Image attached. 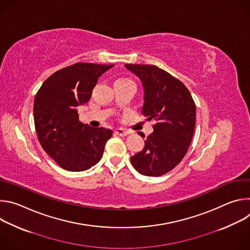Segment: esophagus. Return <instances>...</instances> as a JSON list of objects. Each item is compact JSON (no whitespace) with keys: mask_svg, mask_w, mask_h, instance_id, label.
Returning <instances> with one entry per match:
<instances>
[{"mask_svg":"<svg viewBox=\"0 0 250 250\" xmlns=\"http://www.w3.org/2000/svg\"><path fill=\"white\" fill-rule=\"evenodd\" d=\"M116 133H117L118 135H120V136H126V135H128L130 132H129L128 130H126V129H124V128H118V129L116 130Z\"/></svg>","mask_w":250,"mask_h":250,"instance_id":"1","label":"esophagus"}]
</instances>
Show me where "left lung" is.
<instances>
[{"label": "left lung", "mask_w": 250, "mask_h": 250, "mask_svg": "<svg viewBox=\"0 0 250 250\" xmlns=\"http://www.w3.org/2000/svg\"><path fill=\"white\" fill-rule=\"evenodd\" d=\"M125 67L144 88L141 114L156 122L145 148L130 157L131 164L142 175L161 176L179 164L188 150L195 130L196 104L186 86L166 71L154 65Z\"/></svg>", "instance_id": "left-lung-1"}]
</instances>
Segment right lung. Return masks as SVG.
I'll return each mask as SVG.
<instances>
[{"label":"right lung","instance_id":"1","mask_svg":"<svg viewBox=\"0 0 250 250\" xmlns=\"http://www.w3.org/2000/svg\"><path fill=\"white\" fill-rule=\"evenodd\" d=\"M115 65L76 63L58 70L42 85L33 104L38 138L63 169L85 171L103 157L113 131L79 122L77 106L86 104L98 79Z\"/></svg>","mask_w":250,"mask_h":250}]
</instances>
